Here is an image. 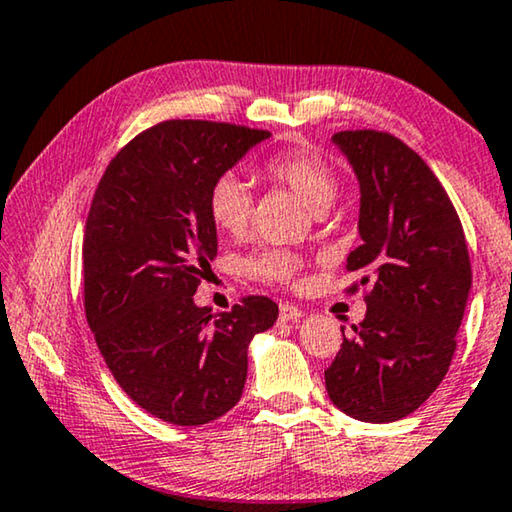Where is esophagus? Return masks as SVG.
I'll use <instances>...</instances> for the list:
<instances>
[{
  "label": "esophagus",
  "mask_w": 512,
  "mask_h": 512,
  "mask_svg": "<svg viewBox=\"0 0 512 512\" xmlns=\"http://www.w3.org/2000/svg\"><path fill=\"white\" fill-rule=\"evenodd\" d=\"M299 317H303L301 308H296L294 303H280V322H294Z\"/></svg>",
  "instance_id": "obj_1"
}]
</instances>
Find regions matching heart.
Returning <instances> with one entry per match:
<instances>
[{
  "label": "heart",
  "instance_id": "obj_1",
  "mask_svg": "<svg viewBox=\"0 0 512 512\" xmlns=\"http://www.w3.org/2000/svg\"><path fill=\"white\" fill-rule=\"evenodd\" d=\"M262 174L292 190L305 207L315 211L329 207L338 193V177H335L329 160L308 149H289L273 154L262 163ZM207 209L211 223L220 232L241 236L246 234L250 220H253L255 200L246 183L236 179L234 174H225L211 183ZM241 266L246 276L255 280L289 285L296 280L301 259L285 248H264L248 255Z\"/></svg>",
  "mask_w": 512,
  "mask_h": 512
}]
</instances>
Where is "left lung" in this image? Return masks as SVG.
<instances>
[{
    "mask_svg": "<svg viewBox=\"0 0 512 512\" xmlns=\"http://www.w3.org/2000/svg\"><path fill=\"white\" fill-rule=\"evenodd\" d=\"M361 181V246L347 269L365 289V319L324 370L335 407L391 423L430 398L451 368L471 262L460 216L425 160L386 131L333 135ZM345 335V333H342Z\"/></svg>",
    "mask_w": 512,
    "mask_h": 512,
    "instance_id": "8db88e82",
    "label": "left lung"
}]
</instances>
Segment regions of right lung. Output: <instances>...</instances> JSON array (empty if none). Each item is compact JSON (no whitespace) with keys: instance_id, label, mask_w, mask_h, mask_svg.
<instances>
[{"instance_id":"obj_1","label":"right lung","mask_w":512,"mask_h":512,"mask_svg":"<svg viewBox=\"0 0 512 512\" xmlns=\"http://www.w3.org/2000/svg\"><path fill=\"white\" fill-rule=\"evenodd\" d=\"M269 131L170 119L135 135L110 160L82 241L85 312L112 377L160 421L204 425L239 402L253 335L278 305L243 296L211 315L193 294L218 239L207 195Z\"/></svg>"}]
</instances>
